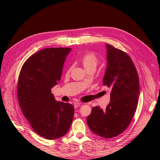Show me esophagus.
I'll return each mask as SVG.
<instances>
[{"mask_svg": "<svg viewBox=\"0 0 160 160\" xmlns=\"http://www.w3.org/2000/svg\"><path fill=\"white\" fill-rule=\"evenodd\" d=\"M81 105V103L80 102H75L74 104H73V106H74V108H78V107H80Z\"/></svg>", "mask_w": 160, "mask_h": 160, "instance_id": "esophagus-1", "label": "esophagus"}]
</instances>
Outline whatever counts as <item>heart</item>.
I'll return each mask as SVG.
<instances>
[{"label": "heart", "mask_w": 160, "mask_h": 160, "mask_svg": "<svg viewBox=\"0 0 160 160\" xmlns=\"http://www.w3.org/2000/svg\"><path fill=\"white\" fill-rule=\"evenodd\" d=\"M80 62L82 64L84 69L88 71L91 69H96L98 65V63H99V60H98V57L95 53H87L81 57ZM71 69V67L68 68L67 73H69Z\"/></svg>", "instance_id": "1"}]
</instances>
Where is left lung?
<instances>
[{"instance_id": "1", "label": "left lung", "mask_w": 160, "mask_h": 160, "mask_svg": "<svg viewBox=\"0 0 160 160\" xmlns=\"http://www.w3.org/2000/svg\"><path fill=\"white\" fill-rule=\"evenodd\" d=\"M107 67L103 85L111 89V102L105 109L92 108L87 117L89 127L95 134L109 139L125 131L136 111L140 84L136 68L128 54L107 45Z\"/></svg>"}]
</instances>
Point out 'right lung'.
<instances>
[{
    "mask_svg": "<svg viewBox=\"0 0 160 160\" xmlns=\"http://www.w3.org/2000/svg\"><path fill=\"white\" fill-rule=\"evenodd\" d=\"M70 51L66 47L40 50L24 62L20 71L17 87L20 107L33 131L47 140L62 137L73 121V105L56 101L52 93Z\"/></svg>",
    "mask_w": 160,
    "mask_h": 160,
    "instance_id": "right-lung-1",
    "label": "right lung"
}]
</instances>
